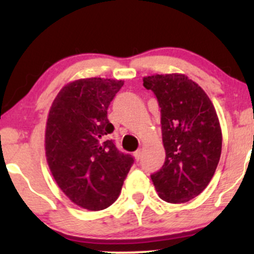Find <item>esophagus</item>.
<instances>
[{
  "mask_svg": "<svg viewBox=\"0 0 254 254\" xmlns=\"http://www.w3.org/2000/svg\"><path fill=\"white\" fill-rule=\"evenodd\" d=\"M133 156H135L136 161H138V160L141 159V150H136L135 153H133Z\"/></svg>",
  "mask_w": 254,
  "mask_h": 254,
  "instance_id": "esophagus-1",
  "label": "esophagus"
}]
</instances>
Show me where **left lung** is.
I'll use <instances>...</instances> for the list:
<instances>
[{
	"label": "left lung",
	"mask_w": 254,
	"mask_h": 254,
	"mask_svg": "<svg viewBox=\"0 0 254 254\" xmlns=\"http://www.w3.org/2000/svg\"><path fill=\"white\" fill-rule=\"evenodd\" d=\"M143 86L161 109L165 164L151 174L161 199L185 203L202 193L220 161L222 131L206 93L184 74L151 75Z\"/></svg>",
	"instance_id": "left-lung-1"
}]
</instances>
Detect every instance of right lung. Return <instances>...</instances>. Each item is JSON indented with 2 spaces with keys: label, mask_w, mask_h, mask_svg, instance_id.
<instances>
[{
  "label": "right lung",
  "mask_w": 254,
  "mask_h": 254,
  "mask_svg": "<svg viewBox=\"0 0 254 254\" xmlns=\"http://www.w3.org/2000/svg\"><path fill=\"white\" fill-rule=\"evenodd\" d=\"M123 80L80 78L55 98L45 129L46 161L57 185L81 208L98 211L121 193L133 157L106 136L115 127L107 109Z\"/></svg>",
  "instance_id": "1"
}]
</instances>
